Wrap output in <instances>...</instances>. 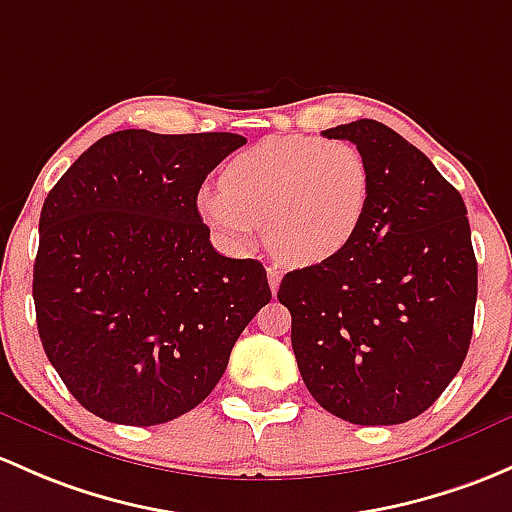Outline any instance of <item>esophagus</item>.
Returning <instances> with one entry per match:
<instances>
[{"mask_svg": "<svg viewBox=\"0 0 512 512\" xmlns=\"http://www.w3.org/2000/svg\"><path fill=\"white\" fill-rule=\"evenodd\" d=\"M267 282H270V289H272V294H277V289H279V282H282V272H279L277 267H267Z\"/></svg>", "mask_w": 512, "mask_h": 512, "instance_id": "esophagus-1", "label": "esophagus"}]
</instances>
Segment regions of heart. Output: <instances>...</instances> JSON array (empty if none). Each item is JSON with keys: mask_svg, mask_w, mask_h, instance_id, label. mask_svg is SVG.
<instances>
[{"mask_svg": "<svg viewBox=\"0 0 512 512\" xmlns=\"http://www.w3.org/2000/svg\"><path fill=\"white\" fill-rule=\"evenodd\" d=\"M223 188H203L201 218L235 252L260 238L289 265H316L338 255L363 223L370 166L351 142L270 137L230 161Z\"/></svg>", "mask_w": 512, "mask_h": 512, "instance_id": "obj_1", "label": "heart"}]
</instances>
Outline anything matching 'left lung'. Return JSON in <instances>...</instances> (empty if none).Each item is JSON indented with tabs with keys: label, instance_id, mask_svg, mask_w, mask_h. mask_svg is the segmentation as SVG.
Masks as SVG:
<instances>
[{
	"label": "left lung",
	"instance_id": "1",
	"mask_svg": "<svg viewBox=\"0 0 512 512\" xmlns=\"http://www.w3.org/2000/svg\"><path fill=\"white\" fill-rule=\"evenodd\" d=\"M370 166V203L353 240L284 274L306 390L351 424H402L437 402L464 365L478 267L466 206L434 164L375 120L326 129Z\"/></svg>",
	"mask_w": 512,
	"mask_h": 512
}]
</instances>
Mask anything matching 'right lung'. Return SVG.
<instances>
[{
  "instance_id": "1",
  "label": "right lung",
  "mask_w": 512,
  "mask_h": 512,
  "mask_svg": "<svg viewBox=\"0 0 512 512\" xmlns=\"http://www.w3.org/2000/svg\"><path fill=\"white\" fill-rule=\"evenodd\" d=\"M245 142L122 129L48 191L36 326L71 395L105 422L152 427L201 405L272 299L265 267L218 255L196 206L206 176Z\"/></svg>"
}]
</instances>
